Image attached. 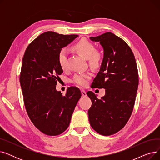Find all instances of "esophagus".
Masks as SVG:
<instances>
[{
    "label": "esophagus",
    "mask_w": 160,
    "mask_h": 160,
    "mask_svg": "<svg viewBox=\"0 0 160 160\" xmlns=\"http://www.w3.org/2000/svg\"><path fill=\"white\" fill-rule=\"evenodd\" d=\"M81 93H82V96L83 97H85L87 96V94H86V92L84 91V90H82L81 91Z\"/></svg>",
    "instance_id": "obj_1"
}]
</instances>
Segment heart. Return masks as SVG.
I'll list each match as a JSON object with an SVG mask.
<instances>
[{
	"mask_svg": "<svg viewBox=\"0 0 160 160\" xmlns=\"http://www.w3.org/2000/svg\"><path fill=\"white\" fill-rule=\"evenodd\" d=\"M73 49L78 52L80 55L88 59L89 65L93 67H98L102 63L103 56L102 52L95 49L93 43L86 39H82L77 42L73 47ZM58 62L61 69L64 70L67 68V56L65 49L61 50L58 56ZM92 77V74L89 71L75 74L72 79V82L76 85L86 87L88 85L89 80Z\"/></svg>",
	"mask_w": 160,
	"mask_h": 160,
	"instance_id": "heart-1",
	"label": "heart"
}]
</instances>
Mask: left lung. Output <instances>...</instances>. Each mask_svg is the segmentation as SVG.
<instances>
[{
	"label": "left lung",
	"instance_id": "8db88e82",
	"mask_svg": "<svg viewBox=\"0 0 160 160\" xmlns=\"http://www.w3.org/2000/svg\"><path fill=\"white\" fill-rule=\"evenodd\" d=\"M104 49L100 69L91 86L105 89V95L97 98L88 91L92 105L88 110L90 125L102 136L121 130L129 120L135 104L139 76L135 57L130 47L111 32L91 37Z\"/></svg>",
	"mask_w": 160,
	"mask_h": 160
}]
</instances>
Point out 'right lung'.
Instances as JSON below:
<instances>
[{"instance_id": "add662e5", "label": "right lung", "mask_w": 160, "mask_h": 160, "mask_svg": "<svg viewBox=\"0 0 160 160\" xmlns=\"http://www.w3.org/2000/svg\"><path fill=\"white\" fill-rule=\"evenodd\" d=\"M78 36L44 32L28 46L22 58L19 80L25 108L35 127L48 136L67 130L82 95L77 87L69 88L64 96L56 89L63 72L58 53Z\"/></svg>"}]
</instances>
